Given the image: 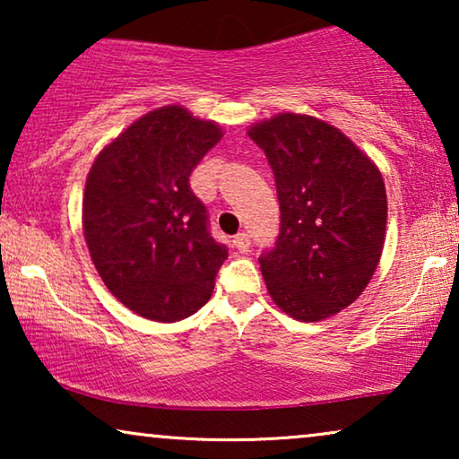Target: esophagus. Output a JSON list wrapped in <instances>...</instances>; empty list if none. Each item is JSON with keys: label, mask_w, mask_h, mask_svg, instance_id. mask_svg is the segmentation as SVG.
Listing matches in <instances>:
<instances>
[{"label": "esophagus", "mask_w": 459, "mask_h": 459, "mask_svg": "<svg viewBox=\"0 0 459 459\" xmlns=\"http://www.w3.org/2000/svg\"><path fill=\"white\" fill-rule=\"evenodd\" d=\"M234 247L240 250V253H247V250L250 248V236L247 234V231H240V234L234 236Z\"/></svg>", "instance_id": "1"}]
</instances>
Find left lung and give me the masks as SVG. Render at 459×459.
<instances>
[{
    "mask_svg": "<svg viewBox=\"0 0 459 459\" xmlns=\"http://www.w3.org/2000/svg\"><path fill=\"white\" fill-rule=\"evenodd\" d=\"M267 156L280 234L259 256L273 303L300 322L349 307L378 267L386 190L378 167L332 125L284 112L248 131Z\"/></svg>",
    "mask_w": 459,
    "mask_h": 459,
    "instance_id": "1",
    "label": "left lung"
}]
</instances>
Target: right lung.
Masks as SVG:
<instances>
[{"label":"right lung","mask_w":459,"mask_h":459,"mask_svg":"<svg viewBox=\"0 0 459 459\" xmlns=\"http://www.w3.org/2000/svg\"><path fill=\"white\" fill-rule=\"evenodd\" d=\"M215 123L162 106L123 131L87 175L83 230L106 288L137 316L179 322L211 299L228 247L190 175L221 140Z\"/></svg>","instance_id":"obj_1"}]
</instances>
